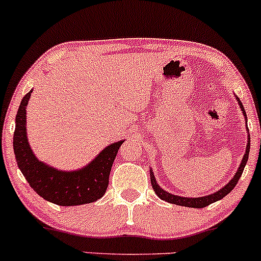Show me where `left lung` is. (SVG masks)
I'll return each instance as SVG.
<instances>
[{"mask_svg": "<svg viewBox=\"0 0 261 261\" xmlns=\"http://www.w3.org/2000/svg\"><path fill=\"white\" fill-rule=\"evenodd\" d=\"M236 98H237V101H238V105L242 108L243 115H244L245 118H247V115H245V111H244V107H243L242 101L238 97H236ZM247 129H248V125H247ZM249 151H250V136H249V133H248L247 149H245V154H244V156H243L242 163H241V165H239L238 170H237L236 175H234L232 180H230L229 182L227 184V185L223 186L221 190H218V191L213 192V194H211V195L202 196V197H182V196H176V195L170 194V192L165 191V190H163L162 187L159 186V184H158L156 180H155L153 170L150 169V182H151V186H153V190L155 191V194L158 195V197H160L164 201L170 202V203L177 204V206L191 207V208H203V207L208 206V204L213 203V202L222 200V198H223L224 196H227L230 191H232L234 187H236L237 182H238V180L242 176L243 170H244L245 165H247L248 158H249Z\"/></svg>", "mask_w": 261, "mask_h": 261, "instance_id": "8db88e82", "label": "left lung"}]
</instances>
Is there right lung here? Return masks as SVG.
Returning a JSON list of instances; mask_svg holds the SVG:
<instances>
[{"label": "right lung", "mask_w": 261, "mask_h": 261, "mask_svg": "<svg viewBox=\"0 0 261 261\" xmlns=\"http://www.w3.org/2000/svg\"><path fill=\"white\" fill-rule=\"evenodd\" d=\"M32 92L20 101L13 134L14 155L23 176L40 197L59 206H77L97 201L106 192L111 169L124 140L106 146L91 163L75 171H64L39 162L29 145L25 128V108Z\"/></svg>", "instance_id": "right-lung-1"}]
</instances>
